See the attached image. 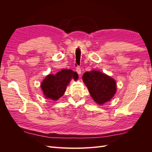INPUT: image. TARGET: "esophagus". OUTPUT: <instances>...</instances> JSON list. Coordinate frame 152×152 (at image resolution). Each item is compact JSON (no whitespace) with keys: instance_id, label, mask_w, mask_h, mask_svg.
Masks as SVG:
<instances>
[{"instance_id":"esophagus-1","label":"esophagus","mask_w":152,"mask_h":152,"mask_svg":"<svg viewBox=\"0 0 152 152\" xmlns=\"http://www.w3.org/2000/svg\"><path fill=\"white\" fill-rule=\"evenodd\" d=\"M76 72L78 73V74L80 75V73H81V69H80V66L77 67V68H76Z\"/></svg>"}]
</instances>
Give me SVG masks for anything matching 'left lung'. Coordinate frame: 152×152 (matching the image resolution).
<instances>
[{
    "label": "left lung",
    "mask_w": 152,
    "mask_h": 152,
    "mask_svg": "<svg viewBox=\"0 0 152 152\" xmlns=\"http://www.w3.org/2000/svg\"><path fill=\"white\" fill-rule=\"evenodd\" d=\"M82 79L92 98L98 104L108 102L117 91L115 80L99 71L86 72L82 76Z\"/></svg>",
    "instance_id": "8db88e82"
}]
</instances>
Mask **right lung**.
Masks as SVG:
<instances>
[{
    "instance_id": "1",
    "label": "right lung",
    "mask_w": 152,
    "mask_h": 152,
    "mask_svg": "<svg viewBox=\"0 0 152 152\" xmlns=\"http://www.w3.org/2000/svg\"><path fill=\"white\" fill-rule=\"evenodd\" d=\"M79 78L77 73L72 70L63 69L56 75L46 76L40 85L45 97L53 100H58L65 93L66 88L73 79L77 80Z\"/></svg>"
}]
</instances>
